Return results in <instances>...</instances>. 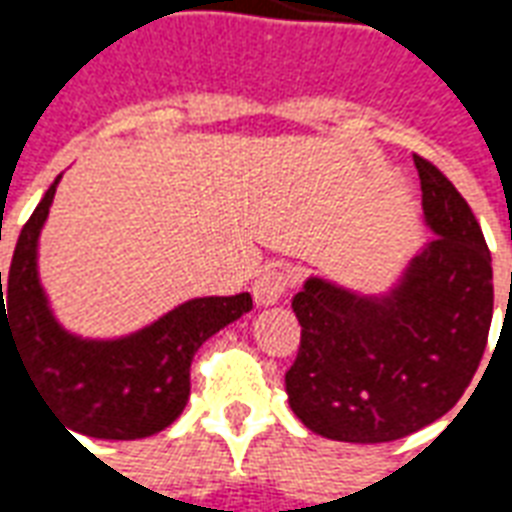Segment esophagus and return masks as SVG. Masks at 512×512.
<instances>
[{
    "instance_id": "obj_1",
    "label": "esophagus",
    "mask_w": 512,
    "mask_h": 512,
    "mask_svg": "<svg viewBox=\"0 0 512 512\" xmlns=\"http://www.w3.org/2000/svg\"><path fill=\"white\" fill-rule=\"evenodd\" d=\"M290 285V274L282 266H268L263 268V274L255 279V285H252V296H255L257 307H271V304H277L282 296H285V290Z\"/></svg>"
}]
</instances>
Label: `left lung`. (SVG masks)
<instances>
[{
    "label": "left lung",
    "instance_id": "obj_1",
    "mask_svg": "<svg viewBox=\"0 0 512 512\" xmlns=\"http://www.w3.org/2000/svg\"><path fill=\"white\" fill-rule=\"evenodd\" d=\"M422 219L433 238L381 293L304 279L301 323L285 373L293 414L323 439L381 444L450 411L477 373L494 315V271L483 230L458 189L414 156Z\"/></svg>",
    "mask_w": 512,
    "mask_h": 512
}]
</instances>
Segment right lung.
Segmentation results:
<instances>
[{
    "label": "right lung",
    "mask_w": 512,
    "mask_h": 512,
    "mask_svg": "<svg viewBox=\"0 0 512 512\" xmlns=\"http://www.w3.org/2000/svg\"><path fill=\"white\" fill-rule=\"evenodd\" d=\"M60 180L57 175L18 235L5 293L0 271V354L2 343L16 348L43 400L76 433L109 441L147 439L180 417L189 403L197 348L252 310V296L189 299L120 337H84L65 329L38 266L40 233Z\"/></svg>",
    "instance_id": "add662e5"
}]
</instances>
